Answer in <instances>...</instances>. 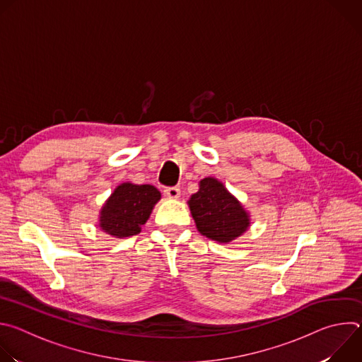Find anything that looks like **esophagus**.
<instances>
[{
	"label": "esophagus",
	"instance_id": "1",
	"mask_svg": "<svg viewBox=\"0 0 362 362\" xmlns=\"http://www.w3.org/2000/svg\"><path fill=\"white\" fill-rule=\"evenodd\" d=\"M165 196H168L169 199H177L180 196V189L179 187H166L163 190Z\"/></svg>",
	"mask_w": 362,
	"mask_h": 362
}]
</instances>
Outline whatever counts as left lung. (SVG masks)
Wrapping results in <instances>:
<instances>
[{"label": "left lung", "instance_id": "obj_1", "mask_svg": "<svg viewBox=\"0 0 362 362\" xmlns=\"http://www.w3.org/2000/svg\"><path fill=\"white\" fill-rule=\"evenodd\" d=\"M189 206L197 230L212 240L230 242L249 226L242 204L214 177L200 180V189L192 194Z\"/></svg>", "mask_w": 362, "mask_h": 362}]
</instances>
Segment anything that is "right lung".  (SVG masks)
I'll use <instances>...</instances> for the list:
<instances>
[{
	"label": "right lung",
	"instance_id": "add662e5",
	"mask_svg": "<svg viewBox=\"0 0 362 362\" xmlns=\"http://www.w3.org/2000/svg\"><path fill=\"white\" fill-rule=\"evenodd\" d=\"M159 199L160 192L151 185L123 183L103 206L100 228L116 238L137 235Z\"/></svg>",
	"mask_w": 362,
	"mask_h": 362
}]
</instances>
